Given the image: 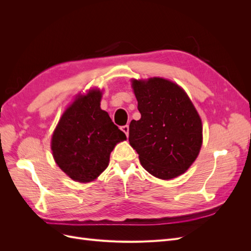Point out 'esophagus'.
<instances>
[{
    "label": "esophagus",
    "instance_id": "1",
    "mask_svg": "<svg viewBox=\"0 0 251 251\" xmlns=\"http://www.w3.org/2000/svg\"><path fill=\"white\" fill-rule=\"evenodd\" d=\"M121 131H123L126 136H128V126L126 125V126H121Z\"/></svg>",
    "mask_w": 251,
    "mask_h": 251
}]
</instances>
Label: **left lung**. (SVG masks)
<instances>
[{"mask_svg":"<svg viewBox=\"0 0 251 251\" xmlns=\"http://www.w3.org/2000/svg\"><path fill=\"white\" fill-rule=\"evenodd\" d=\"M141 114L130 124L128 141L143 169L171 180L184 174L203 143L202 120L178 83L163 77L131 79Z\"/></svg>","mask_w":251,"mask_h":251,"instance_id":"obj_1","label":"left lung"}]
</instances>
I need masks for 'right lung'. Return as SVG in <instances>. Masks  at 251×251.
Listing matches in <instances>:
<instances>
[{
	"label": "right lung",
	"instance_id": "1",
	"mask_svg": "<svg viewBox=\"0 0 251 251\" xmlns=\"http://www.w3.org/2000/svg\"><path fill=\"white\" fill-rule=\"evenodd\" d=\"M102 90L78 93L65 109L51 136L52 156L68 177L79 183L95 181L108 168L111 151L126 134L101 110Z\"/></svg>",
	"mask_w": 251,
	"mask_h": 251
}]
</instances>
